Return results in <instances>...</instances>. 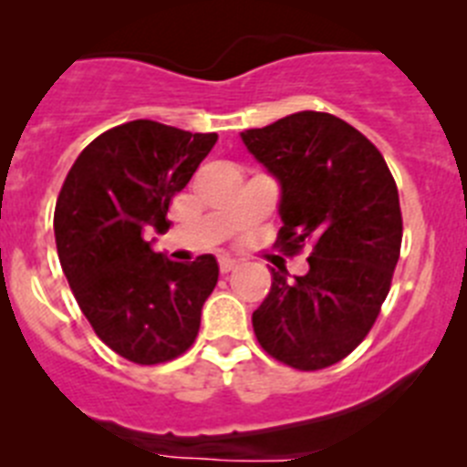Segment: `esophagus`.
Wrapping results in <instances>:
<instances>
[{"label": "esophagus", "mask_w": 467, "mask_h": 467, "mask_svg": "<svg viewBox=\"0 0 467 467\" xmlns=\"http://www.w3.org/2000/svg\"><path fill=\"white\" fill-rule=\"evenodd\" d=\"M236 266H238V259L220 257V271H222V274H229V271H234Z\"/></svg>", "instance_id": "esophagus-1"}]
</instances>
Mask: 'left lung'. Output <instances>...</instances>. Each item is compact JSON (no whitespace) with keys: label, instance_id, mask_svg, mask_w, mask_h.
I'll list each match as a JSON object with an SVG mask.
<instances>
[{"label":"left lung","instance_id":"8db88e82","mask_svg":"<svg viewBox=\"0 0 467 467\" xmlns=\"http://www.w3.org/2000/svg\"><path fill=\"white\" fill-rule=\"evenodd\" d=\"M280 184L278 245L311 243L308 274L271 269V292L253 313L262 348L301 372L356 350L386 301L402 245L395 180L381 151L344 119L296 111L241 133Z\"/></svg>","mask_w":467,"mask_h":467}]
</instances>
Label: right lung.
<instances>
[{
	"label": "right lung",
	"mask_w": 467,
	"mask_h": 467,
	"mask_svg": "<svg viewBox=\"0 0 467 467\" xmlns=\"http://www.w3.org/2000/svg\"><path fill=\"white\" fill-rule=\"evenodd\" d=\"M217 133L150 119L98 135L60 189L53 231L60 266L95 334L135 365L182 356L220 278L213 254L171 262L144 231L171 229L172 196L189 184Z\"/></svg>",
	"instance_id": "obj_1"
}]
</instances>
